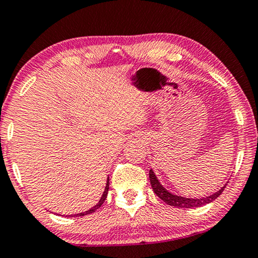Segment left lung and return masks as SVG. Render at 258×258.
Here are the masks:
<instances>
[{"instance_id":"left-lung-1","label":"left lung","mask_w":258,"mask_h":258,"mask_svg":"<svg viewBox=\"0 0 258 258\" xmlns=\"http://www.w3.org/2000/svg\"><path fill=\"white\" fill-rule=\"evenodd\" d=\"M149 177H150V182H151V187L153 189V191L156 193V195H157L161 200L164 201L165 204L170 205V206H174V207H178V208H193V207L205 206V205L210 204V202L216 200V199L223 193L225 187H226V184H225L223 188L219 189V190L216 191L214 194L210 195V197L201 198V199H190V198L177 197V195L171 194L170 191H168L167 189L159 183L157 177H156L155 172L152 170H150Z\"/></svg>"}]
</instances>
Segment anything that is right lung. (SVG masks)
<instances>
[{
    "label": "right lung",
    "mask_w": 258,
    "mask_h": 258,
    "mask_svg": "<svg viewBox=\"0 0 258 258\" xmlns=\"http://www.w3.org/2000/svg\"><path fill=\"white\" fill-rule=\"evenodd\" d=\"M108 189H109V177L107 178V183H106L105 191H103L102 197H101L100 201L97 202V204L95 205V206H94V207H91L90 210H88V211H86V212H82V213H78V214H73V216H69V217H83V216H87V214L94 213V212H95V211L97 210V208H100L101 206H102V204H103V202H105L106 198H107V194H108ZM67 217H68V216H67Z\"/></svg>",
    "instance_id": "right-lung-1"
}]
</instances>
